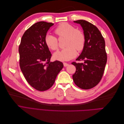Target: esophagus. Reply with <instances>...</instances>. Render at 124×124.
Wrapping results in <instances>:
<instances>
[{
    "mask_svg": "<svg viewBox=\"0 0 124 124\" xmlns=\"http://www.w3.org/2000/svg\"><path fill=\"white\" fill-rule=\"evenodd\" d=\"M63 66H64V67H67V66H68V63H67L66 62H63Z\"/></svg>",
    "mask_w": 124,
    "mask_h": 124,
    "instance_id": "obj_1",
    "label": "esophagus"
}]
</instances>
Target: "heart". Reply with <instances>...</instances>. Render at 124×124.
<instances>
[{
    "label": "heart",
    "mask_w": 124,
    "mask_h": 124,
    "mask_svg": "<svg viewBox=\"0 0 124 124\" xmlns=\"http://www.w3.org/2000/svg\"><path fill=\"white\" fill-rule=\"evenodd\" d=\"M54 32L59 38L66 37L65 46H67L55 52L53 56L54 59L62 62L68 61L76 57V50L81 51L84 48L86 40L84 33L73 26L67 23H62L56 28ZM45 42L52 50L55 51L58 48V39L53 35H46Z\"/></svg>",
    "instance_id": "1"
}]
</instances>
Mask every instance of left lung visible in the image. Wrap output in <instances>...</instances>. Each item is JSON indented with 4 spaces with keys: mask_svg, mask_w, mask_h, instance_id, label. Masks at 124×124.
Listing matches in <instances>:
<instances>
[{
    "mask_svg": "<svg viewBox=\"0 0 124 124\" xmlns=\"http://www.w3.org/2000/svg\"><path fill=\"white\" fill-rule=\"evenodd\" d=\"M74 22L82 26L86 40L83 51L76 59L84 63H71L76 68L73 80L79 88L89 89L98 84L103 76L107 61L105 41L94 25L82 20Z\"/></svg>",
    "mask_w": 124,
    "mask_h": 124,
    "instance_id": "8db88e82",
    "label": "left lung"
}]
</instances>
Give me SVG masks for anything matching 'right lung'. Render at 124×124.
<instances>
[{
  "mask_svg": "<svg viewBox=\"0 0 124 124\" xmlns=\"http://www.w3.org/2000/svg\"><path fill=\"white\" fill-rule=\"evenodd\" d=\"M53 25L43 21L32 25L24 32L18 47L22 72L29 85L39 91L50 88L63 67L61 62H50L52 54L45 42Z\"/></svg>",
  "mask_w": 124,
  "mask_h": 124,
  "instance_id": "1",
  "label": "right lung"
}]
</instances>
